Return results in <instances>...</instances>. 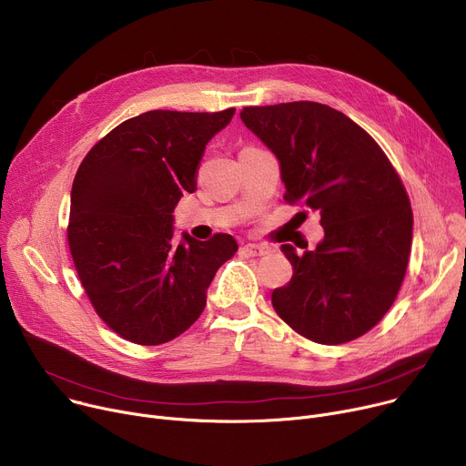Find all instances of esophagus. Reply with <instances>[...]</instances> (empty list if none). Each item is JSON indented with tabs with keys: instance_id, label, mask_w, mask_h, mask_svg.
Here are the masks:
<instances>
[{
	"instance_id": "esophagus-1",
	"label": "esophagus",
	"mask_w": 466,
	"mask_h": 466,
	"mask_svg": "<svg viewBox=\"0 0 466 466\" xmlns=\"http://www.w3.org/2000/svg\"><path fill=\"white\" fill-rule=\"evenodd\" d=\"M243 252L247 257H264V255H268L269 248L264 245H257V243H247V245H243Z\"/></svg>"
}]
</instances>
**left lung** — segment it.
<instances>
[{"mask_svg": "<svg viewBox=\"0 0 466 466\" xmlns=\"http://www.w3.org/2000/svg\"><path fill=\"white\" fill-rule=\"evenodd\" d=\"M243 124L279 159L289 204L319 211L314 250L282 252L291 280L275 312L318 344H346L392 307L409 264L412 211L396 168L344 113L318 102L243 107Z\"/></svg>", "mask_w": 466, "mask_h": 466, "instance_id": "left-lung-1", "label": "left lung"}]
</instances>
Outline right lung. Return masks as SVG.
<instances>
[{
    "label": "right lung",
    "mask_w": 466,
    "mask_h": 466,
    "mask_svg": "<svg viewBox=\"0 0 466 466\" xmlns=\"http://www.w3.org/2000/svg\"><path fill=\"white\" fill-rule=\"evenodd\" d=\"M154 109L124 120L83 157L70 193L68 247L96 314L124 340L159 346L206 307L228 234L175 241L173 211L197 189L208 141L234 116Z\"/></svg>",
    "instance_id": "add662e5"
}]
</instances>
